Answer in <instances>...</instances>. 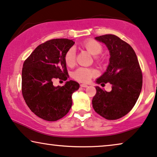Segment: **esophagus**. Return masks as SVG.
Returning <instances> with one entry per match:
<instances>
[{"label": "esophagus", "mask_w": 157, "mask_h": 157, "mask_svg": "<svg viewBox=\"0 0 157 157\" xmlns=\"http://www.w3.org/2000/svg\"><path fill=\"white\" fill-rule=\"evenodd\" d=\"M80 87H87V85H85V84H81L80 85Z\"/></svg>", "instance_id": "esophagus-1"}]
</instances>
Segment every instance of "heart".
I'll use <instances>...</instances> for the list:
<instances>
[{
	"mask_svg": "<svg viewBox=\"0 0 157 157\" xmlns=\"http://www.w3.org/2000/svg\"><path fill=\"white\" fill-rule=\"evenodd\" d=\"M82 46L90 54L95 56V57L99 55L103 50L101 44L95 40H93V39H87V40L85 41L82 44ZM75 56H76V51H75L74 47L70 48L66 52L65 54H64V62H65L67 65L71 66L74 64ZM95 74V71L93 70L81 67L77 69L72 73V77L75 80L80 81V82H87L90 80L92 76Z\"/></svg>",
	"mask_w": 157,
	"mask_h": 157,
	"instance_id": "heart-1",
	"label": "heart"
}]
</instances>
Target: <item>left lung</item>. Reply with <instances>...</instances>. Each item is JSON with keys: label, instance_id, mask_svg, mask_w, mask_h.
I'll return each mask as SVG.
<instances>
[{"label": "left lung", "instance_id": "8db88e82", "mask_svg": "<svg viewBox=\"0 0 157 157\" xmlns=\"http://www.w3.org/2000/svg\"><path fill=\"white\" fill-rule=\"evenodd\" d=\"M95 39L103 43L110 53L108 67L95 82H109L112 90L107 92L96 86L93 107L105 119L116 120L126 116L136 103L142 87L141 70L136 54L128 44L113 34Z\"/></svg>", "mask_w": 157, "mask_h": 157}]
</instances>
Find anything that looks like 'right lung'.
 <instances>
[{"mask_svg":"<svg viewBox=\"0 0 157 157\" xmlns=\"http://www.w3.org/2000/svg\"><path fill=\"white\" fill-rule=\"evenodd\" d=\"M68 39H56L39 45L24 62L22 69V94L30 110L48 121L62 118L72 105V94L80 85L72 80L63 86H54V79L67 80L66 52L74 45Z\"/></svg>","mask_w":157,"mask_h":157,"instance_id":"add662e5","label":"right lung"}]
</instances>
